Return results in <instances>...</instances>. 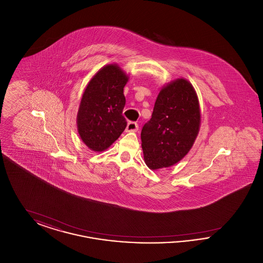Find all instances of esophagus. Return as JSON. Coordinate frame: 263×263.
Instances as JSON below:
<instances>
[{"label": "esophagus", "instance_id": "obj_1", "mask_svg": "<svg viewBox=\"0 0 263 263\" xmlns=\"http://www.w3.org/2000/svg\"><path fill=\"white\" fill-rule=\"evenodd\" d=\"M138 124L136 122H128L126 126V132H137Z\"/></svg>", "mask_w": 263, "mask_h": 263}]
</instances>
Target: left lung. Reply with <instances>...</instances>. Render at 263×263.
Masks as SVG:
<instances>
[{"mask_svg":"<svg viewBox=\"0 0 263 263\" xmlns=\"http://www.w3.org/2000/svg\"><path fill=\"white\" fill-rule=\"evenodd\" d=\"M201 111L196 90L179 78L161 88L150 121L142 129L144 161L152 171L181 161L199 133Z\"/></svg>","mask_w":263,"mask_h":263,"instance_id":"left-lung-1","label":"left lung"}]
</instances>
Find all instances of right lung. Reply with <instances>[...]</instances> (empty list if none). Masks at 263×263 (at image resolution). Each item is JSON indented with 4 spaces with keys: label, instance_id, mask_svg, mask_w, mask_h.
<instances>
[{
    "label": "right lung",
    "instance_id": "right-lung-1",
    "mask_svg": "<svg viewBox=\"0 0 263 263\" xmlns=\"http://www.w3.org/2000/svg\"><path fill=\"white\" fill-rule=\"evenodd\" d=\"M128 81L129 76L117 64H108L88 82L79 105L77 128L90 150H106L124 131L123 88Z\"/></svg>",
    "mask_w": 263,
    "mask_h": 263
}]
</instances>
